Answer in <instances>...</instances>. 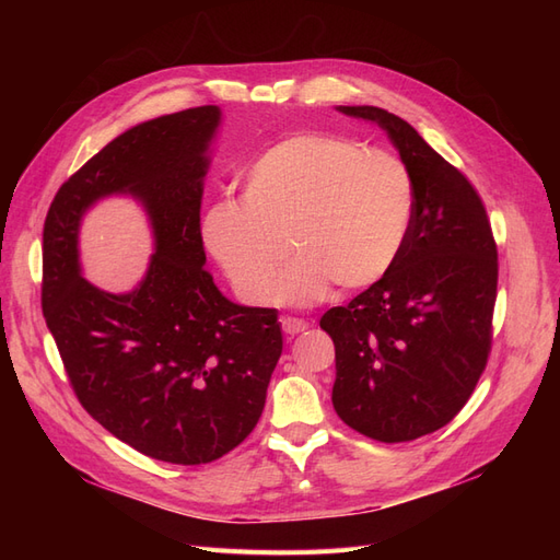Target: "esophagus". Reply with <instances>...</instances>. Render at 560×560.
Returning <instances> with one entry per match:
<instances>
[{
    "label": "esophagus",
    "instance_id": "obj_1",
    "mask_svg": "<svg viewBox=\"0 0 560 560\" xmlns=\"http://www.w3.org/2000/svg\"><path fill=\"white\" fill-rule=\"evenodd\" d=\"M282 329H284V334L294 336V334L306 331L308 329V322L306 319H299V317H282Z\"/></svg>",
    "mask_w": 560,
    "mask_h": 560
}]
</instances>
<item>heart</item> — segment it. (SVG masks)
Wrapping results in <instances>:
<instances>
[{
	"label": "heart",
	"mask_w": 560,
	"mask_h": 560,
	"mask_svg": "<svg viewBox=\"0 0 560 560\" xmlns=\"http://www.w3.org/2000/svg\"><path fill=\"white\" fill-rule=\"evenodd\" d=\"M416 217L411 167L334 132H292L243 175V200L202 217V241L245 301L266 303L287 259L280 299L311 303L329 287L358 292L395 266Z\"/></svg>",
	"instance_id": "heart-1"
}]
</instances>
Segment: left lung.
Here are the masks:
<instances>
[{
    "mask_svg": "<svg viewBox=\"0 0 560 560\" xmlns=\"http://www.w3.org/2000/svg\"><path fill=\"white\" fill-rule=\"evenodd\" d=\"M387 130L416 182V217L387 273L319 319L336 348L331 401L348 428L413 442L460 413L493 346L498 245L474 184L381 107H341Z\"/></svg>",
    "mask_w": 560,
    "mask_h": 560,
    "instance_id": "left-lung-1",
    "label": "left lung"
}]
</instances>
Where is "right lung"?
<instances>
[{"instance_id": "1", "label": "right lung", "mask_w": 560, "mask_h": 560, "mask_svg": "<svg viewBox=\"0 0 560 560\" xmlns=\"http://www.w3.org/2000/svg\"><path fill=\"white\" fill-rule=\"evenodd\" d=\"M217 124L206 105L126 130L60 186L44 222L42 311L77 399L116 439L173 465L245 442L282 352L278 311L231 303L206 268L200 206ZM109 192L140 197L158 235L130 295L78 273V219Z\"/></svg>"}]
</instances>
